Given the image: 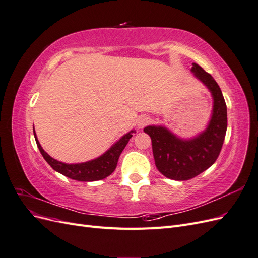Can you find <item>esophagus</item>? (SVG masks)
Segmentation results:
<instances>
[{
    "label": "esophagus",
    "mask_w": 258,
    "mask_h": 258,
    "mask_svg": "<svg viewBox=\"0 0 258 258\" xmlns=\"http://www.w3.org/2000/svg\"><path fill=\"white\" fill-rule=\"evenodd\" d=\"M151 121V119H150V117H147V116H141L140 117V118L137 120V127L139 128V129H142V128H144L146 124Z\"/></svg>",
    "instance_id": "obj_1"
}]
</instances>
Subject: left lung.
Masks as SVG:
<instances>
[{
    "instance_id": "obj_1",
    "label": "left lung",
    "mask_w": 258,
    "mask_h": 258,
    "mask_svg": "<svg viewBox=\"0 0 258 258\" xmlns=\"http://www.w3.org/2000/svg\"><path fill=\"white\" fill-rule=\"evenodd\" d=\"M195 79L204 84L213 100L207 127L191 138H181L162 124H150L144 132L151 137L155 165L168 178L186 181L213 165L221 153L227 130V106L220 86L197 63H192Z\"/></svg>"
}]
</instances>
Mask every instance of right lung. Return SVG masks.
I'll return each instance as SVG.
<instances>
[{"mask_svg":"<svg viewBox=\"0 0 258 258\" xmlns=\"http://www.w3.org/2000/svg\"><path fill=\"white\" fill-rule=\"evenodd\" d=\"M33 134L38 150H40L44 159L47 161L48 165L54 171H57V172L63 174L69 178L75 179V181L93 182L103 179L114 172L121 152L128 144L132 135L136 134V130H131L127 132L126 135H123L118 141H116L105 153L99 156V157L79 163H67L52 158L51 156H49L43 150V147L38 142L34 129Z\"/></svg>","mask_w":258,"mask_h":258,"instance_id":"right-lung-1","label":"right lung"}]
</instances>
